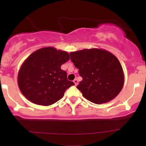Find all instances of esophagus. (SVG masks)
<instances>
[{"label": "esophagus", "instance_id": "esophagus-1", "mask_svg": "<svg viewBox=\"0 0 146 146\" xmlns=\"http://www.w3.org/2000/svg\"><path fill=\"white\" fill-rule=\"evenodd\" d=\"M73 82H74L75 86H77V85H78V80H77V79H75V80H73Z\"/></svg>", "mask_w": 146, "mask_h": 146}]
</instances>
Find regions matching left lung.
<instances>
[{"label": "left lung", "instance_id": "left-lung-1", "mask_svg": "<svg viewBox=\"0 0 146 146\" xmlns=\"http://www.w3.org/2000/svg\"><path fill=\"white\" fill-rule=\"evenodd\" d=\"M71 60L82 80L77 86L88 101L100 104L114 99L123 85L119 61L110 52L98 48L71 52Z\"/></svg>", "mask_w": 146, "mask_h": 146}]
</instances>
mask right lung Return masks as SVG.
Masks as SVG:
<instances>
[{"label": "right lung", "mask_w": 146, "mask_h": 146, "mask_svg": "<svg viewBox=\"0 0 146 146\" xmlns=\"http://www.w3.org/2000/svg\"><path fill=\"white\" fill-rule=\"evenodd\" d=\"M67 52L45 47L31 53L22 65L18 76L21 93L36 104L49 106L62 98L75 84L68 81L62 64L69 60Z\"/></svg>", "instance_id": "add662e5"}]
</instances>
